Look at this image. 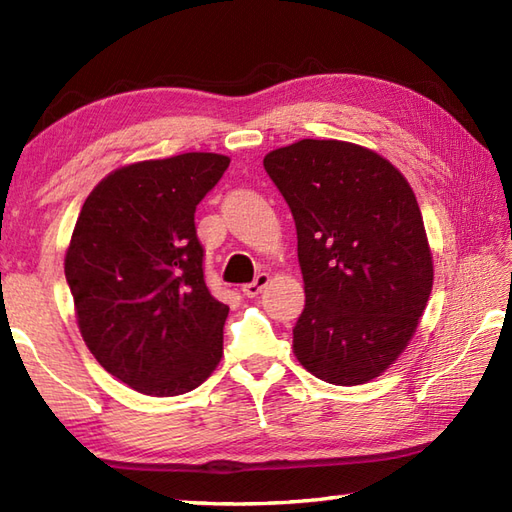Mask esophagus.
<instances>
[{
	"label": "esophagus",
	"mask_w": 512,
	"mask_h": 512,
	"mask_svg": "<svg viewBox=\"0 0 512 512\" xmlns=\"http://www.w3.org/2000/svg\"><path fill=\"white\" fill-rule=\"evenodd\" d=\"M268 281H270V277L266 275V273H259L257 277H255V281H250V284H246L244 288H242V292L246 297H257L259 292H262L266 286H268Z\"/></svg>",
	"instance_id": "esophagus-1"
}]
</instances>
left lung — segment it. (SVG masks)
I'll list each match as a JSON object with an SVG mask.
<instances>
[{"label":"left lung","mask_w":512,"mask_h":512,"mask_svg":"<svg viewBox=\"0 0 512 512\" xmlns=\"http://www.w3.org/2000/svg\"><path fill=\"white\" fill-rule=\"evenodd\" d=\"M264 169L297 226L306 308L295 356L325 383L363 385L405 350L431 295L416 195L391 162L343 140H299Z\"/></svg>","instance_id":"1"}]
</instances>
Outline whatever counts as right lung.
I'll return each mask as SVG.
<instances>
[{
	"mask_svg": "<svg viewBox=\"0 0 512 512\" xmlns=\"http://www.w3.org/2000/svg\"><path fill=\"white\" fill-rule=\"evenodd\" d=\"M228 162L193 151L116 169L76 220L65 279L81 336L140 394H187L222 358L228 306L206 286L195 209Z\"/></svg>",
	"mask_w": 512,
	"mask_h": 512,
	"instance_id": "obj_1",
	"label": "right lung"
}]
</instances>
